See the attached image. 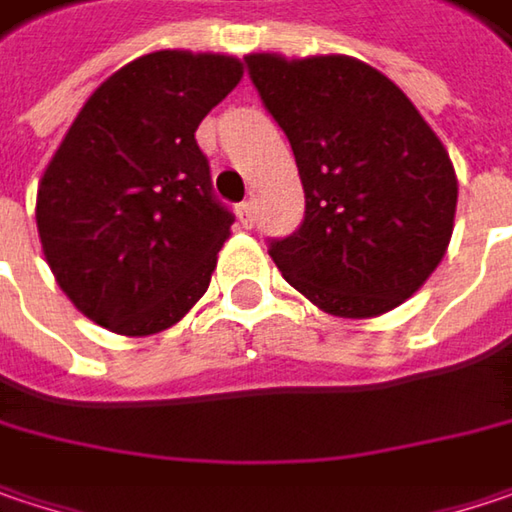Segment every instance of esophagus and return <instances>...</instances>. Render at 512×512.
I'll return each instance as SVG.
<instances>
[{"label":"esophagus","instance_id":"1","mask_svg":"<svg viewBox=\"0 0 512 512\" xmlns=\"http://www.w3.org/2000/svg\"><path fill=\"white\" fill-rule=\"evenodd\" d=\"M238 221H241V227H253V221H256V206H253V201L238 203Z\"/></svg>","mask_w":512,"mask_h":512}]
</instances>
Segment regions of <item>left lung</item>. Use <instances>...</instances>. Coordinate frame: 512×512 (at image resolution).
I'll use <instances>...</instances> for the list:
<instances>
[{
  "label": "left lung",
  "instance_id": "left-lung-1",
  "mask_svg": "<svg viewBox=\"0 0 512 512\" xmlns=\"http://www.w3.org/2000/svg\"><path fill=\"white\" fill-rule=\"evenodd\" d=\"M244 63L306 192L300 227L268 238L276 268L329 314L396 309L452 238L457 180L446 148L411 98L355 57Z\"/></svg>",
  "mask_w": 512,
  "mask_h": 512
}]
</instances>
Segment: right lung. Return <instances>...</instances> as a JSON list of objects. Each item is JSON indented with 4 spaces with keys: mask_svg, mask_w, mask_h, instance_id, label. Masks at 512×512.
I'll return each instance as SVG.
<instances>
[{
    "mask_svg": "<svg viewBox=\"0 0 512 512\" xmlns=\"http://www.w3.org/2000/svg\"><path fill=\"white\" fill-rule=\"evenodd\" d=\"M241 81L224 55L154 52L92 92L37 189V230L66 297L104 329L154 335L209 288L236 215L195 130Z\"/></svg>",
    "mask_w": 512,
    "mask_h": 512,
    "instance_id": "obj_1",
    "label": "right lung"
}]
</instances>
